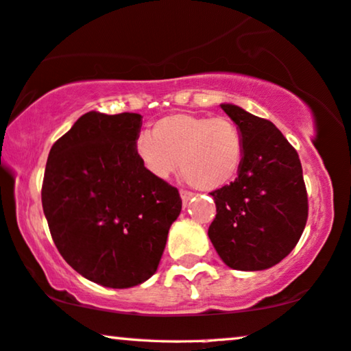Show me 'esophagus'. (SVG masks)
I'll return each mask as SVG.
<instances>
[{"label":"esophagus","instance_id":"34e87169","mask_svg":"<svg viewBox=\"0 0 351 351\" xmlns=\"http://www.w3.org/2000/svg\"><path fill=\"white\" fill-rule=\"evenodd\" d=\"M191 196H193V193H191V191L180 190V198H182V201H184V204L189 203V199L191 198Z\"/></svg>","mask_w":351,"mask_h":351}]
</instances>
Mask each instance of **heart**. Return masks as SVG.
<instances>
[{"instance_id": "1", "label": "heart", "mask_w": 351, "mask_h": 351, "mask_svg": "<svg viewBox=\"0 0 351 351\" xmlns=\"http://www.w3.org/2000/svg\"><path fill=\"white\" fill-rule=\"evenodd\" d=\"M137 158L158 179L177 169L196 189L217 190L238 174L244 156L239 128L230 118L172 113L152 124L136 143Z\"/></svg>"}]
</instances>
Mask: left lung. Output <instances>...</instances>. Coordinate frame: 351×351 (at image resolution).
<instances>
[{
    "label": "left lung",
    "mask_w": 351,
    "mask_h": 351,
    "mask_svg": "<svg viewBox=\"0 0 351 351\" xmlns=\"http://www.w3.org/2000/svg\"><path fill=\"white\" fill-rule=\"evenodd\" d=\"M244 141L238 177L210 191L217 214L208 234L220 258L243 271L281 262L304 233L308 196L295 148L268 119L232 104L220 105Z\"/></svg>",
    "instance_id": "1"
}]
</instances>
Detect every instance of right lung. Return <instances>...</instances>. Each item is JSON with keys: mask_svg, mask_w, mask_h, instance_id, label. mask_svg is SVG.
Segmentation results:
<instances>
[{"mask_svg": "<svg viewBox=\"0 0 351 351\" xmlns=\"http://www.w3.org/2000/svg\"><path fill=\"white\" fill-rule=\"evenodd\" d=\"M138 113L89 112L52 145L41 186L56 247L97 285L124 289L156 271L179 190L137 158Z\"/></svg>", "mask_w": 351, "mask_h": 351, "instance_id": "right-lung-1", "label": "right lung"}]
</instances>
